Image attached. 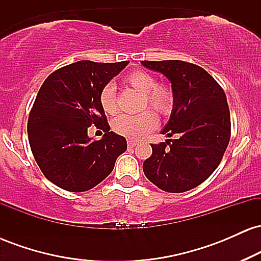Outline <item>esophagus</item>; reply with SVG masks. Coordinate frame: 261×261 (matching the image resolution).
<instances>
[{
    "label": "esophagus",
    "instance_id": "34e87169",
    "mask_svg": "<svg viewBox=\"0 0 261 261\" xmlns=\"http://www.w3.org/2000/svg\"><path fill=\"white\" fill-rule=\"evenodd\" d=\"M127 146H128V148H134L135 146H137V141H135V140H128V141H127Z\"/></svg>",
    "mask_w": 261,
    "mask_h": 261
}]
</instances>
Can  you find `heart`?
Listing matches in <instances>:
<instances>
[{"mask_svg": "<svg viewBox=\"0 0 261 261\" xmlns=\"http://www.w3.org/2000/svg\"><path fill=\"white\" fill-rule=\"evenodd\" d=\"M127 83L133 88L145 94L143 107L148 104L149 108L160 113L161 115H169L175 103V95L172 87L157 85V81L151 73L145 71H134L127 76ZM100 106L104 112L114 114L118 109L115 88L112 83H108L101 88L99 94ZM158 119L151 110H145L140 114H120L112 122L113 130L121 136L131 140L141 137L153 131L157 127Z\"/></svg>", "mask_w": 261, "mask_h": 261, "instance_id": "heart-1", "label": "heart"}]
</instances>
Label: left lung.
Listing matches in <instances>:
<instances>
[{
  "label": "left lung",
  "mask_w": 261,
  "mask_h": 261,
  "mask_svg": "<svg viewBox=\"0 0 261 261\" xmlns=\"http://www.w3.org/2000/svg\"><path fill=\"white\" fill-rule=\"evenodd\" d=\"M167 77L175 103L162 134L176 139L152 146L143 173L155 187L184 193L208 178L230 139V115L222 87L200 66L180 60L141 61Z\"/></svg>",
  "instance_id": "obj_1"
}]
</instances>
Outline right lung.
<instances>
[{"mask_svg": "<svg viewBox=\"0 0 261 261\" xmlns=\"http://www.w3.org/2000/svg\"><path fill=\"white\" fill-rule=\"evenodd\" d=\"M127 64L83 60L59 68L41 85L29 114V145L43 174L59 188H94L126 151L125 137L110 131L99 94ZM91 124L106 133L101 140L88 137Z\"/></svg>", "mask_w": 261, "mask_h": 261, "instance_id": "right-lung-1", "label": "right lung"}]
</instances>
